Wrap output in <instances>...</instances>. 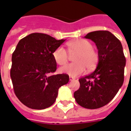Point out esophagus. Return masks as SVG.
<instances>
[{
  "label": "esophagus",
  "instance_id": "1",
  "mask_svg": "<svg viewBox=\"0 0 131 131\" xmlns=\"http://www.w3.org/2000/svg\"><path fill=\"white\" fill-rule=\"evenodd\" d=\"M75 80V78H73V77H72V76H69V80L70 81H73V80Z\"/></svg>",
  "mask_w": 131,
  "mask_h": 131
}]
</instances>
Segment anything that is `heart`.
Wrapping results in <instances>:
<instances>
[{
    "label": "heart",
    "instance_id": "1",
    "mask_svg": "<svg viewBox=\"0 0 131 131\" xmlns=\"http://www.w3.org/2000/svg\"><path fill=\"white\" fill-rule=\"evenodd\" d=\"M68 48L70 52H78L74 57L75 62L68 64L60 69V72L73 77L78 76L88 69H92L97 64L99 60L98 53L92 48L89 41L83 39L69 42ZM52 56L54 60L59 65L65 64L69 59V53L65 48L62 46L57 47L53 51Z\"/></svg>",
    "mask_w": 131,
    "mask_h": 131
}]
</instances>
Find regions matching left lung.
<instances>
[{"label": "left lung", "instance_id": "obj_1", "mask_svg": "<svg viewBox=\"0 0 131 131\" xmlns=\"http://www.w3.org/2000/svg\"><path fill=\"white\" fill-rule=\"evenodd\" d=\"M84 37L95 43L99 61L92 73L79 80L74 97L80 106L94 110L109 103L122 87L126 58L121 42L112 32L98 30Z\"/></svg>", "mask_w": 131, "mask_h": 131}]
</instances>
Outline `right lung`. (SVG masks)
I'll return each mask as SVG.
<instances>
[{"mask_svg":"<svg viewBox=\"0 0 131 131\" xmlns=\"http://www.w3.org/2000/svg\"><path fill=\"white\" fill-rule=\"evenodd\" d=\"M64 41L46 34L32 33L17 43L10 75L15 95L28 107L44 110L52 105L60 87L69 81L67 74L51 75L57 66L52 53Z\"/></svg>","mask_w":131,"mask_h":131,"instance_id":"right-lung-1","label":"right lung"}]
</instances>
